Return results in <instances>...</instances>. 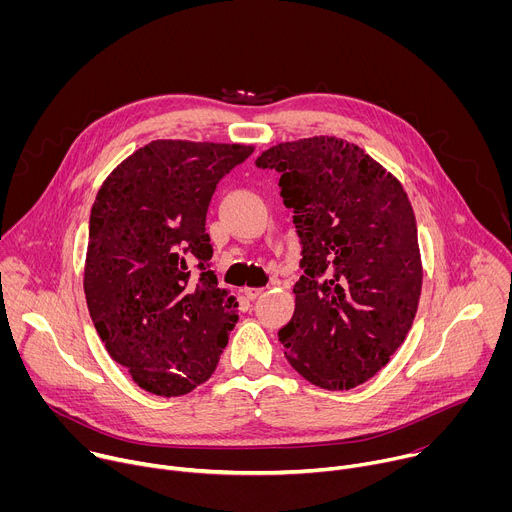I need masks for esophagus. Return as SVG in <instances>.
Instances as JSON below:
<instances>
[{"mask_svg": "<svg viewBox=\"0 0 512 512\" xmlns=\"http://www.w3.org/2000/svg\"><path fill=\"white\" fill-rule=\"evenodd\" d=\"M263 291H265L263 287H245L243 294H245L247 300H257L263 294Z\"/></svg>", "mask_w": 512, "mask_h": 512, "instance_id": "34e87169", "label": "esophagus"}]
</instances>
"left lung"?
<instances>
[{"mask_svg":"<svg viewBox=\"0 0 512 512\" xmlns=\"http://www.w3.org/2000/svg\"><path fill=\"white\" fill-rule=\"evenodd\" d=\"M255 164L279 172L302 243L283 354L316 387L354 389L385 367L417 314L423 267L407 192L356 143L332 135L277 143Z\"/></svg>","mask_w":512,"mask_h":512,"instance_id":"1","label":"left lung"}]
</instances>
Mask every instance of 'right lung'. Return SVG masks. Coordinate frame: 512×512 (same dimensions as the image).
<instances>
[{
	"label": "right lung",
	"mask_w": 512,
	"mask_h": 512,
	"mask_svg": "<svg viewBox=\"0 0 512 512\" xmlns=\"http://www.w3.org/2000/svg\"><path fill=\"white\" fill-rule=\"evenodd\" d=\"M253 145L156 139L125 158L91 208L85 298L109 356L148 393L210 379L237 302L208 269L206 210Z\"/></svg>",
	"instance_id": "right-lung-1"
}]
</instances>
